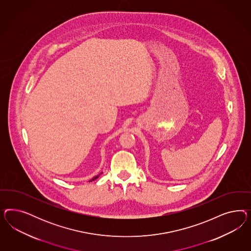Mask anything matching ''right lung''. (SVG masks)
<instances>
[{"instance_id": "add662e5", "label": "right lung", "mask_w": 251, "mask_h": 251, "mask_svg": "<svg viewBox=\"0 0 251 251\" xmlns=\"http://www.w3.org/2000/svg\"><path fill=\"white\" fill-rule=\"evenodd\" d=\"M101 174H102V173H101ZM99 176H100V174H99V175L96 176H94V177H93V178H92V179H90V180H89V182H91V181H93V180H95V179H97V178H98V177H99Z\"/></svg>"}]
</instances>
